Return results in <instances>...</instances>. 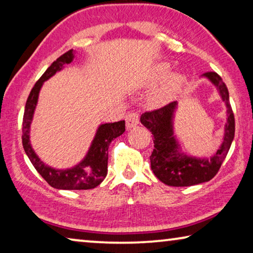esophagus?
<instances>
[{
	"mask_svg": "<svg viewBox=\"0 0 253 253\" xmlns=\"http://www.w3.org/2000/svg\"><path fill=\"white\" fill-rule=\"evenodd\" d=\"M139 124V117L135 112H131V114L126 117V127L127 129H130V128L136 127Z\"/></svg>",
	"mask_w": 253,
	"mask_h": 253,
	"instance_id": "obj_1",
	"label": "esophagus"
}]
</instances>
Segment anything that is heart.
I'll use <instances>...</instances> for the list:
<instances>
[{"label": "heart", "mask_w": 253, "mask_h": 253, "mask_svg": "<svg viewBox=\"0 0 253 253\" xmlns=\"http://www.w3.org/2000/svg\"><path fill=\"white\" fill-rule=\"evenodd\" d=\"M171 66L169 62H158L150 70L148 85L154 86L161 84L148 99L150 108H161L174 99L185 84V77L179 73H170Z\"/></svg>", "instance_id": "obj_1"}]
</instances>
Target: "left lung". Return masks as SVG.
Here are the masks:
<instances>
[{"mask_svg":"<svg viewBox=\"0 0 253 253\" xmlns=\"http://www.w3.org/2000/svg\"><path fill=\"white\" fill-rule=\"evenodd\" d=\"M206 78L216 87L226 107V124L219 149L208 157H197L184 152L175 134V118L178 103L172 102L159 110L145 112L141 124L153 135L154 150L150 156L151 169L157 178L169 186H192L213 178L227 156L235 134V120L225 83L216 73H206Z\"/></svg>","mask_w":253,"mask_h":253,"instance_id":"8db88e82","label":"left lung"}]
</instances>
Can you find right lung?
I'll return each instance as SVG.
<instances>
[{"label": "right lung", "instance_id": "1", "mask_svg": "<svg viewBox=\"0 0 253 253\" xmlns=\"http://www.w3.org/2000/svg\"><path fill=\"white\" fill-rule=\"evenodd\" d=\"M76 51L70 50L58 58L47 68L30 92L25 107L22 120V145L30 163L39 174L58 190H90L103 182L108 174V149L110 143L125 131V122L101 124L97 127L85 157L73 167L66 169L53 168L44 164L33 149L30 142V126L39 102L41 88L47 79L65 69L67 65L74 61Z\"/></svg>", "mask_w": 253, "mask_h": 253}]
</instances>
